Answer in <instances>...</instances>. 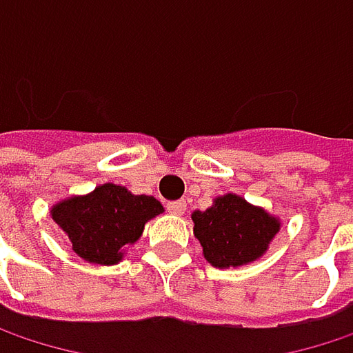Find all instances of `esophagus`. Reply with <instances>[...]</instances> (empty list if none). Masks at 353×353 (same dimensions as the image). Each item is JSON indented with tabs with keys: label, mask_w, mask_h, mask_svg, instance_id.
Here are the masks:
<instances>
[{
	"label": "esophagus",
	"mask_w": 353,
	"mask_h": 353,
	"mask_svg": "<svg viewBox=\"0 0 353 353\" xmlns=\"http://www.w3.org/2000/svg\"><path fill=\"white\" fill-rule=\"evenodd\" d=\"M168 210H170L172 214H176V216H181V214H183V210H185V202H183V200L170 202V204H168Z\"/></svg>",
	"instance_id": "34e87169"
}]
</instances>
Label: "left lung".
<instances>
[{"label":"left lung","instance_id":"1","mask_svg":"<svg viewBox=\"0 0 353 353\" xmlns=\"http://www.w3.org/2000/svg\"><path fill=\"white\" fill-rule=\"evenodd\" d=\"M194 237L204 259L219 270L257 261L280 233V219L243 196L223 194L206 210L192 212Z\"/></svg>","mask_w":353,"mask_h":353}]
</instances>
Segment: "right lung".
Returning <instances> with one entry per match:
<instances>
[{
  "label": "right lung",
  "mask_w": 353,
  "mask_h": 353,
  "mask_svg": "<svg viewBox=\"0 0 353 353\" xmlns=\"http://www.w3.org/2000/svg\"><path fill=\"white\" fill-rule=\"evenodd\" d=\"M163 212L157 198L132 194L118 183H102L90 194L69 196L50 208L75 255L90 263L114 265L134 245L145 225Z\"/></svg>",
  "instance_id": "1"
}]
</instances>
